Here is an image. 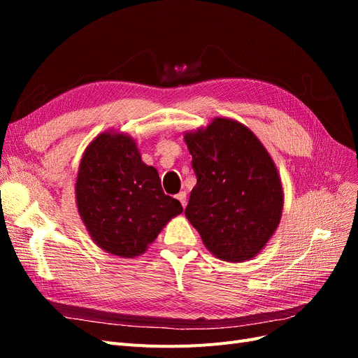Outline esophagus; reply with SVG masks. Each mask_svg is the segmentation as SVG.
I'll use <instances>...</instances> for the list:
<instances>
[{"instance_id":"esophagus-1","label":"esophagus","mask_w":358,"mask_h":358,"mask_svg":"<svg viewBox=\"0 0 358 358\" xmlns=\"http://www.w3.org/2000/svg\"><path fill=\"white\" fill-rule=\"evenodd\" d=\"M176 199L180 201L182 208H185V206H187V192L185 191H180L178 196H176Z\"/></svg>"}]
</instances>
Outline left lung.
<instances>
[{
  "instance_id": "1",
  "label": "left lung",
  "mask_w": 358,
  "mask_h": 358,
  "mask_svg": "<svg viewBox=\"0 0 358 358\" xmlns=\"http://www.w3.org/2000/svg\"><path fill=\"white\" fill-rule=\"evenodd\" d=\"M197 183L185 216L204 246L222 262L242 263L263 251L276 231L284 188L275 161L242 122L216 116L185 131Z\"/></svg>"
}]
</instances>
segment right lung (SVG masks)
<instances>
[{
	"label": "right lung",
	"instance_id": "right-lung-1",
	"mask_svg": "<svg viewBox=\"0 0 358 358\" xmlns=\"http://www.w3.org/2000/svg\"><path fill=\"white\" fill-rule=\"evenodd\" d=\"M76 204L86 231L107 254L134 258L148 251L182 204L161 188L137 142L106 129L86 146L76 179Z\"/></svg>",
	"mask_w": 358,
	"mask_h": 358
}]
</instances>
